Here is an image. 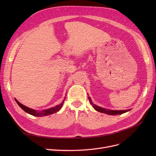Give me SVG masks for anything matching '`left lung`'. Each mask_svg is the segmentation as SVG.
Listing matches in <instances>:
<instances>
[{
    "mask_svg": "<svg viewBox=\"0 0 156 156\" xmlns=\"http://www.w3.org/2000/svg\"><path fill=\"white\" fill-rule=\"evenodd\" d=\"M89 99V101L90 102L91 105H92V107H94V109L96 111H98V112H103V113H105V114H107V115H121V114H123L124 112H126L127 111H130V109H127V110H122V111H115V110H108V109H106V108H102L101 107H99L98 105H94V103H92L91 99L90 97H88Z\"/></svg>",
    "mask_w": 156,
    "mask_h": 156,
    "instance_id": "left-lung-1",
    "label": "left lung"
}]
</instances>
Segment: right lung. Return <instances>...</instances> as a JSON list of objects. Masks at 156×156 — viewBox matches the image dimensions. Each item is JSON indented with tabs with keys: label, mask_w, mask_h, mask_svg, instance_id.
I'll return each mask as SVG.
<instances>
[{
	"label": "right lung",
	"mask_w": 156,
	"mask_h": 156,
	"mask_svg": "<svg viewBox=\"0 0 156 156\" xmlns=\"http://www.w3.org/2000/svg\"><path fill=\"white\" fill-rule=\"evenodd\" d=\"M16 100V101L17 102V103L18 104V105L20 106L22 109L25 111L26 112L29 113V114L32 115V116H48V115H52V114H54V113L58 112L61 108H62L63 104H64V100L62 101V102L60 103V104L56 105L54 107H51L50 108H48V109H46V110H43L41 111H36L34 109H32V108H29L27 107L25 105H23V104H21V103H20V102H19L16 99H15Z\"/></svg>",
	"instance_id": "right-lung-1"
}]
</instances>
